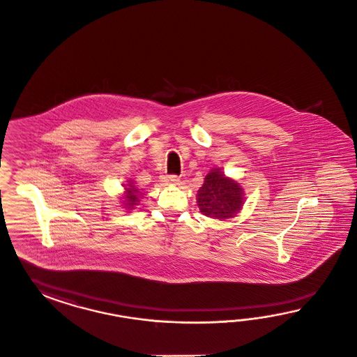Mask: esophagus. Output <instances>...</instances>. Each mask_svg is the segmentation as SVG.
<instances>
[{
  "instance_id": "esophagus-1",
  "label": "esophagus",
  "mask_w": 357,
  "mask_h": 357,
  "mask_svg": "<svg viewBox=\"0 0 357 357\" xmlns=\"http://www.w3.org/2000/svg\"><path fill=\"white\" fill-rule=\"evenodd\" d=\"M163 182L166 183H178L179 182V178L176 175H165L163 176Z\"/></svg>"
}]
</instances>
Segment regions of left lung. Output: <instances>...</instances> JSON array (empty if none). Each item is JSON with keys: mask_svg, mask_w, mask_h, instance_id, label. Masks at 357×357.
<instances>
[{"mask_svg": "<svg viewBox=\"0 0 357 357\" xmlns=\"http://www.w3.org/2000/svg\"><path fill=\"white\" fill-rule=\"evenodd\" d=\"M243 192L241 185L227 178L220 169H213L206 176L204 184L197 191L200 212L212 218H230L241 211Z\"/></svg>", "mask_w": 357, "mask_h": 357, "instance_id": "left-lung-1", "label": "left lung"}]
</instances>
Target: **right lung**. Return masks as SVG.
<instances>
[{"label": "right lung", "mask_w": 357, "mask_h": 357, "mask_svg": "<svg viewBox=\"0 0 357 357\" xmlns=\"http://www.w3.org/2000/svg\"><path fill=\"white\" fill-rule=\"evenodd\" d=\"M141 192L135 188V185H132V183L128 184V187L126 188V196H124V202L123 204L127 208V209H133V206H137V203L140 202Z\"/></svg>", "instance_id": "add662e5"}]
</instances>
